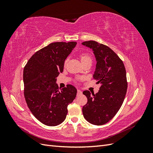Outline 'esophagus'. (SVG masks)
<instances>
[{
	"label": "esophagus",
	"instance_id": "obj_1",
	"mask_svg": "<svg viewBox=\"0 0 153 153\" xmlns=\"http://www.w3.org/2000/svg\"><path fill=\"white\" fill-rule=\"evenodd\" d=\"M82 92L81 91V90H80V89H78L77 90V95L82 94Z\"/></svg>",
	"mask_w": 153,
	"mask_h": 153
}]
</instances>
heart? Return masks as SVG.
Segmentation results:
<instances>
[{
	"label": "heart",
	"instance_id": "obj_1",
	"mask_svg": "<svg viewBox=\"0 0 153 153\" xmlns=\"http://www.w3.org/2000/svg\"><path fill=\"white\" fill-rule=\"evenodd\" d=\"M80 59H81V61L82 62H84L85 61H92V57H91V55L88 53L87 52H84V53H82L80 55ZM67 61L68 60H66L65 61V62H64V64H66L67 63Z\"/></svg>",
	"mask_w": 153,
	"mask_h": 153
}]
</instances>
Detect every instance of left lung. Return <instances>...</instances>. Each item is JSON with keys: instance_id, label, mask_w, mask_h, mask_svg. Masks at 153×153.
<instances>
[{"instance_id": "obj_1", "label": "left lung", "mask_w": 153, "mask_h": 153, "mask_svg": "<svg viewBox=\"0 0 153 153\" xmlns=\"http://www.w3.org/2000/svg\"><path fill=\"white\" fill-rule=\"evenodd\" d=\"M83 45L92 49L97 61L94 80L100 83L98 92H83L87 103L82 112L87 121L94 125L110 121L121 108L126 94V72L122 60L107 46L95 41H87Z\"/></svg>"}]
</instances>
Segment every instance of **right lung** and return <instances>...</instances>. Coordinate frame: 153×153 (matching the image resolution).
I'll return each mask as SVG.
<instances>
[{
  "label": "right lung",
  "mask_w": 153,
  "mask_h": 153,
  "mask_svg": "<svg viewBox=\"0 0 153 153\" xmlns=\"http://www.w3.org/2000/svg\"><path fill=\"white\" fill-rule=\"evenodd\" d=\"M76 42L52 43L36 52L24 69V96L32 114L43 124L55 126L66 117L68 105L77 90L68 84L59 91L56 77Z\"/></svg>",
  "instance_id": "right-lung-1"
}]
</instances>
